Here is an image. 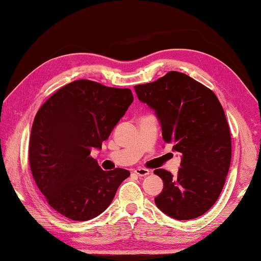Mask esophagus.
<instances>
[{
  "label": "esophagus",
  "mask_w": 261,
  "mask_h": 261,
  "mask_svg": "<svg viewBox=\"0 0 261 261\" xmlns=\"http://www.w3.org/2000/svg\"><path fill=\"white\" fill-rule=\"evenodd\" d=\"M134 172H135L137 175H140V177H145V175L150 174V170L145 169V168H137V169L134 170Z\"/></svg>",
  "instance_id": "obj_1"
}]
</instances>
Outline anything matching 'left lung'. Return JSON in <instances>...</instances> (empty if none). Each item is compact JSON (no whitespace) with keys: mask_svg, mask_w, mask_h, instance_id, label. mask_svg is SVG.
Segmentation results:
<instances>
[{"mask_svg":"<svg viewBox=\"0 0 261 261\" xmlns=\"http://www.w3.org/2000/svg\"><path fill=\"white\" fill-rule=\"evenodd\" d=\"M138 100L155 111L162 137L181 154L178 173L156 169L163 189L155 205L172 219L193 220L219 198L231 163V134L214 92L187 74L171 71L134 87Z\"/></svg>","mask_w":261,"mask_h":261,"instance_id":"8db88e82","label":"left lung"}]
</instances>
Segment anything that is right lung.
<instances>
[{"label":"right lung","instance_id":"right-lung-1","mask_svg":"<svg viewBox=\"0 0 261 261\" xmlns=\"http://www.w3.org/2000/svg\"><path fill=\"white\" fill-rule=\"evenodd\" d=\"M129 89L77 80L61 88L37 113L29 163L37 187L57 213L73 221L100 215L129 171H103L90 156L100 150L132 105Z\"/></svg>","mask_w":261,"mask_h":261}]
</instances>
